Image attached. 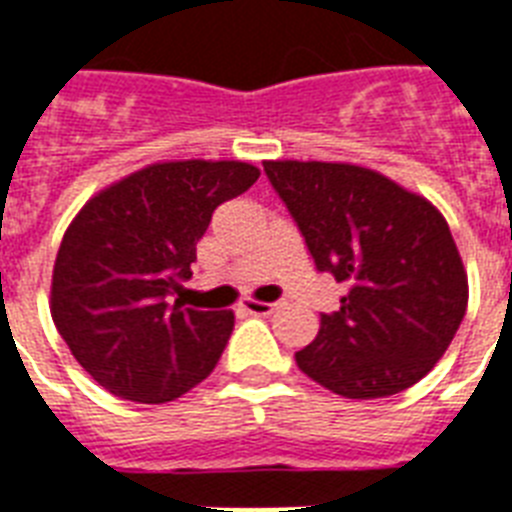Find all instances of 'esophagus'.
<instances>
[{"label":"esophagus","instance_id":"34e87169","mask_svg":"<svg viewBox=\"0 0 512 512\" xmlns=\"http://www.w3.org/2000/svg\"><path fill=\"white\" fill-rule=\"evenodd\" d=\"M281 308V303H260V300H244L241 311L252 313V316H271Z\"/></svg>","mask_w":512,"mask_h":512}]
</instances>
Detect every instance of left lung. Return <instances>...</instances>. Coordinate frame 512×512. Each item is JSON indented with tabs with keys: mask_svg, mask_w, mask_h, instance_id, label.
I'll return each instance as SVG.
<instances>
[{
	"mask_svg": "<svg viewBox=\"0 0 512 512\" xmlns=\"http://www.w3.org/2000/svg\"><path fill=\"white\" fill-rule=\"evenodd\" d=\"M319 271L348 284L295 361L345 398H385L436 366L468 308L444 215L390 177L342 162H263Z\"/></svg>",
	"mask_w": 512,
	"mask_h": 512,
	"instance_id": "1",
	"label": "left lung"
}]
</instances>
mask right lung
<instances>
[{
    "label": "right lung",
    "instance_id": "right-lung-1",
    "mask_svg": "<svg viewBox=\"0 0 512 512\" xmlns=\"http://www.w3.org/2000/svg\"><path fill=\"white\" fill-rule=\"evenodd\" d=\"M260 177L247 162H162L95 193L71 220L52 268L50 313L92 380L127 401L167 404L223 356L231 311L172 295L191 279L212 212Z\"/></svg>",
    "mask_w": 512,
    "mask_h": 512
}]
</instances>
